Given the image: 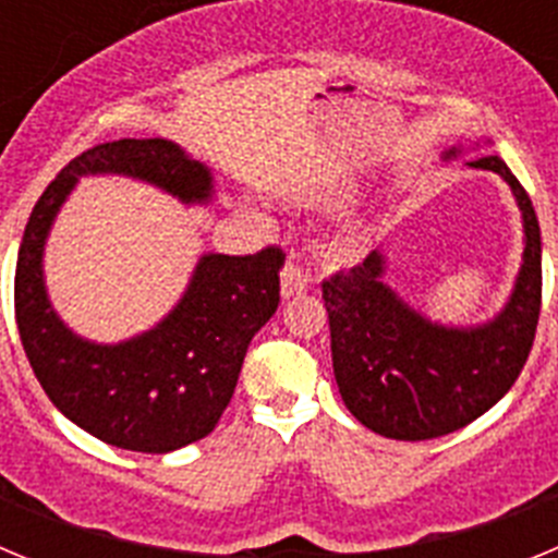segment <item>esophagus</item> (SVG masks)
<instances>
[{
	"label": "esophagus",
	"instance_id": "1",
	"mask_svg": "<svg viewBox=\"0 0 558 558\" xmlns=\"http://www.w3.org/2000/svg\"><path fill=\"white\" fill-rule=\"evenodd\" d=\"M310 279L299 265H284L282 270V299H293V295H302L307 290Z\"/></svg>",
	"mask_w": 558,
	"mask_h": 558
}]
</instances>
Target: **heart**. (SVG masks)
<instances>
[{
	"instance_id": "obj_1",
	"label": "heart",
	"mask_w": 558,
	"mask_h": 558,
	"mask_svg": "<svg viewBox=\"0 0 558 558\" xmlns=\"http://www.w3.org/2000/svg\"><path fill=\"white\" fill-rule=\"evenodd\" d=\"M338 198H352V190H343ZM357 234H352V231H340V234L332 236V243L327 245V259L335 265H347L357 256Z\"/></svg>"
}]
</instances>
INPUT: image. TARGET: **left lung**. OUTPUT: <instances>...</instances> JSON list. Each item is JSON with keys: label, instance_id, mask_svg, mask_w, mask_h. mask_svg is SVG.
Listing matches in <instances>:
<instances>
[{"label": "left lung", "instance_id": "left-lung-1", "mask_svg": "<svg viewBox=\"0 0 558 558\" xmlns=\"http://www.w3.org/2000/svg\"><path fill=\"white\" fill-rule=\"evenodd\" d=\"M463 150L456 145L441 159H458ZM466 167L497 172L522 215V263L495 318L472 327L430 322L386 282V248H374L363 265L324 282L340 399L377 436L425 441L461 430L506 397L534 347L542 307L534 204L497 153H483Z\"/></svg>", "mask_w": 558, "mask_h": 558}]
</instances>
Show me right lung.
Wrapping results in <instances>:
<instances>
[{"mask_svg": "<svg viewBox=\"0 0 558 558\" xmlns=\"http://www.w3.org/2000/svg\"><path fill=\"white\" fill-rule=\"evenodd\" d=\"M86 175H125L186 206L215 198L204 161L170 140L106 142L69 161L29 215L16 259V324L49 402L111 447L172 452L209 436L231 402L248 343L279 307L284 254H204L156 327L95 343L63 324L44 282V245Z\"/></svg>", "mask_w": 558, "mask_h": 558, "instance_id": "1", "label": "right lung"}]
</instances>
